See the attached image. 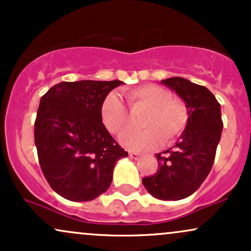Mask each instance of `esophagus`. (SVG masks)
Listing matches in <instances>:
<instances>
[{
  "label": "esophagus",
  "instance_id": "1",
  "mask_svg": "<svg viewBox=\"0 0 251 251\" xmlns=\"http://www.w3.org/2000/svg\"><path fill=\"white\" fill-rule=\"evenodd\" d=\"M128 155H129V158H132V159H138V158L140 157V154L135 153V152H129Z\"/></svg>",
  "mask_w": 251,
  "mask_h": 251
}]
</instances>
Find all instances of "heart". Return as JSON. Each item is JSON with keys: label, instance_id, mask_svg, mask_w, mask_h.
Returning <instances> with one entry per match:
<instances>
[{"label": "heart", "instance_id": "1", "mask_svg": "<svg viewBox=\"0 0 251 251\" xmlns=\"http://www.w3.org/2000/svg\"><path fill=\"white\" fill-rule=\"evenodd\" d=\"M132 112L145 111L140 119V131L124 135L122 143L132 151L150 150L163 140L169 144L183 133L189 122V112L181 100L172 97L169 89L158 85H142L125 92ZM100 118L113 135H123L131 124L125 103L116 93H109L100 107Z\"/></svg>", "mask_w": 251, "mask_h": 251}]
</instances>
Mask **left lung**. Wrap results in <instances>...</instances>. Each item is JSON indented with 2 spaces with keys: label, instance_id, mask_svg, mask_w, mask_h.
<instances>
[{
  "label": "left lung",
  "instance_id": "left-lung-1",
  "mask_svg": "<svg viewBox=\"0 0 251 251\" xmlns=\"http://www.w3.org/2000/svg\"><path fill=\"white\" fill-rule=\"evenodd\" d=\"M162 82L185 101L189 122L174 148L155 154L157 172L143 184L158 200L179 201L194 194L212 168L223 128L221 105L208 88L184 77Z\"/></svg>",
  "mask_w": 251,
  "mask_h": 251
}]
</instances>
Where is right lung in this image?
Segmentation results:
<instances>
[{
	"label": "right lung",
	"instance_id": "obj_1",
	"mask_svg": "<svg viewBox=\"0 0 251 251\" xmlns=\"http://www.w3.org/2000/svg\"><path fill=\"white\" fill-rule=\"evenodd\" d=\"M122 83L63 81L40 100L34 124L39 163L50 188L66 200H96L111 185L116 163L127 157L100 118L103 99Z\"/></svg>",
	"mask_w": 251,
	"mask_h": 251
}]
</instances>
